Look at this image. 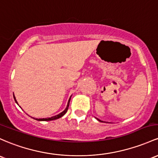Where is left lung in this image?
I'll list each match as a JSON object with an SVG mask.
<instances>
[{
	"instance_id": "8db88e82",
	"label": "left lung",
	"mask_w": 158,
	"mask_h": 158,
	"mask_svg": "<svg viewBox=\"0 0 158 158\" xmlns=\"http://www.w3.org/2000/svg\"><path fill=\"white\" fill-rule=\"evenodd\" d=\"M98 120L99 121H100V119H98Z\"/></svg>"
}]
</instances>
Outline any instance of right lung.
Returning <instances> with one entry per match:
<instances>
[{
    "instance_id": "add662e5",
    "label": "right lung",
    "mask_w": 158,
    "mask_h": 158,
    "mask_svg": "<svg viewBox=\"0 0 158 158\" xmlns=\"http://www.w3.org/2000/svg\"><path fill=\"white\" fill-rule=\"evenodd\" d=\"M13 97H14V95H13ZM14 99H15V103H16L17 104H18V103H17V101H16V100H15V97H14ZM70 98L69 99L68 103H67V107H66L65 110H64L62 112H60V114H58V115H55V116H52V117H51V118H39V119L37 118V119H36V120H37V121H52V120H55V119L59 118L62 117V116L64 115L66 112H67V110H68L69 105H70ZM18 105H19V104H18Z\"/></svg>"
}]
</instances>
